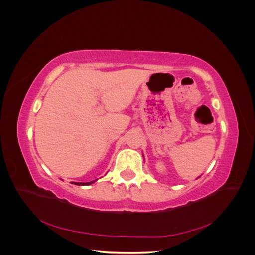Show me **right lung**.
Returning <instances> with one entry per match:
<instances>
[{"label":"right lung","mask_w":255,"mask_h":255,"mask_svg":"<svg viewBox=\"0 0 255 255\" xmlns=\"http://www.w3.org/2000/svg\"><path fill=\"white\" fill-rule=\"evenodd\" d=\"M96 181H92V182H88V183H79V182H75V183H73V184H75V185H80V186H83V185H90V184H92V183H95Z\"/></svg>","instance_id":"right-lung-1"}]
</instances>
